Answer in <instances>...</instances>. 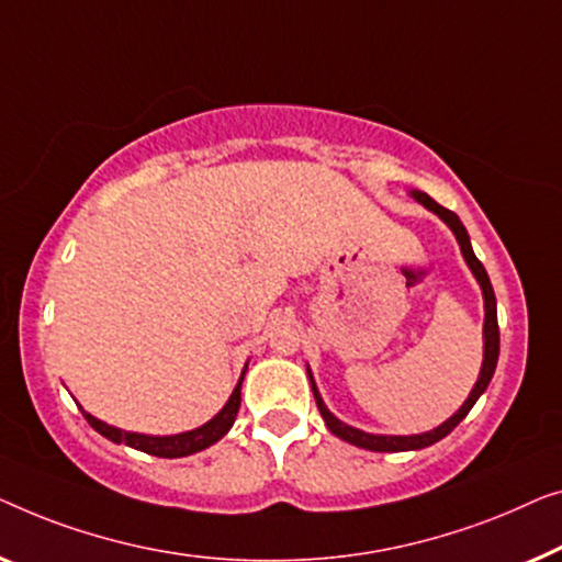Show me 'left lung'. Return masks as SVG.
I'll list each match as a JSON object with an SVG mask.
<instances>
[{"label":"left lung","mask_w":562,"mask_h":562,"mask_svg":"<svg viewBox=\"0 0 562 562\" xmlns=\"http://www.w3.org/2000/svg\"><path fill=\"white\" fill-rule=\"evenodd\" d=\"M413 199L417 203H423L425 209H430L432 213H438V216L450 226V232H453L456 239H458V247H461V255L465 259V265H469V270L473 272V278H476V282L481 284V292H484V311H486V315H484V363H481V374L476 379V384H473L469 400H465L463 405H461V409H458L453 417H448L446 423L438 425L436 430L420 432V436H374V432H363L359 428H351V425L341 423V420H338V417L330 415V409L326 407V402H323V397H321L318 386H315V382H313L311 369H307V376H311V386H313L315 405H318L321 417H323V420H326L328 430L334 432L336 438L351 442V446L367 448V450H376V453H400V450H420V448L432 446V442H438L440 438H446L448 432L453 430L456 425L461 423L463 417L471 413V407L476 405V400L481 397V394L486 392V386H488V382H492V376H494L496 361H499V323H496L494 288H492V280H488L486 270H484V265H481L479 259H476V255H473L469 232H465V226L461 224V218H458L453 211L442 209V205L432 201L428 193L413 191Z\"/></svg>","instance_id":"8db88e82"}]
</instances>
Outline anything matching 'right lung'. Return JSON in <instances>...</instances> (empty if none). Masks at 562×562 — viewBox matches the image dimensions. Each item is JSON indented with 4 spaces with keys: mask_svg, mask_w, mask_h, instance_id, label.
<instances>
[{
    "mask_svg": "<svg viewBox=\"0 0 562 562\" xmlns=\"http://www.w3.org/2000/svg\"><path fill=\"white\" fill-rule=\"evenodd\" d=\"M244 374H247V369L241 371L239 376V384L234 386L232 397L224 407H221V413L216 417H211L209 423L201 425V428L195 430H188V432H178V436H142V432H126L114 428V425H106L93 417L91 413H86L81 407V413L89 425L101 436L109 438L112 442H124V446H130L134 450H142V453H149V456H157V458H183V456H193L199 453V450L213 446V442L221 440L226 436L228 430H232V425L236 420V413H239V405H241V382H244Z\"/></svg>",
    "mask_w": 562,
    "mask_h": 562,
    "instance_id": "right-lung-1",
    "label": "right lung"
}]
</instances>
